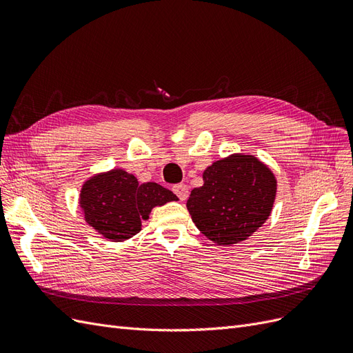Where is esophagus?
<instances>
[{
	"instance_id": "esophagus-1",
	"label": "esophagus",
	"mask_w": 353,
	"mask_h": 353,
	"mask_svg": "<svg viewBox=\"0 0 353 353\" xmlns=\"http://www.w3.org/2000/svg\"><path fill=\"white\" fill-rule=\"evenodd\" d=\"M173 192L176 193L177 198H179L180 201H185V199L188 198V195H189V189H188V186L183 185V183L173 186Z\"/></svg>"
}]
</instances>
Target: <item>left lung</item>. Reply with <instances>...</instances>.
Returning <instances> with one entry per match:
<instances>
[{
    "instance_id": "left-lung-1",
    "label": "left lung",
    "mask_w": 353,
    "mask_h": 353,
    "mask_svg": "<svg viewBox=\"0 0 353 353\" xmlns=\"http://www.w3.org/2000/svg\"><path fill=\"white\" fill-rule=\"evenodd\" d=\"M203 185L190 192L186 207L192 221L217 245H234L270 217L277 181L252 155L233 154L203 172Z\"/></svg>"
}]
</instances>
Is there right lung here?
<instances>
[{"label":"right lung","instance_id":"right-lung-1","mask_svg":"<svg viewBox=\"0 0 353 353\" xmlns=\"http://www.w3.org/2000/svg\"><path fill=\"white\" fill-rule=\"evenodd\" d=\"M177 201L172 190L138 179L121 168L92 176L81 190V207L86 223L111 242H121L141 232L142 220L154 207Z\"/></svg>","mask_w":353,"mask_h":353}]
</instances>
